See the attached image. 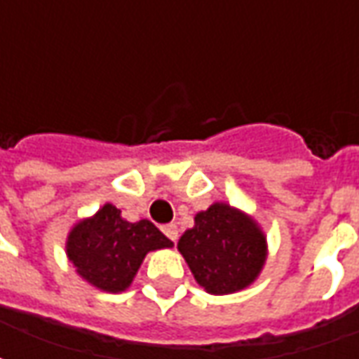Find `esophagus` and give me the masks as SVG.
Wrapping results in <instances>:
<instances>
[{"mask_svg": "<svg viewBox=\"0 0 359 359\" xmlns=\"http://www.w3.org/2000/svg\"><path fill=\"white\" fill-rule=\"evenodd\" d=\"M161 231H163L165 236H167L169 241L177 242V238H179V229H177V225H172V223L161 226Z\"/></svg>", "mask_w": 359, "mask_h": 359, "instance_id": "34e87169", "label": "esophagus"}]
</instances>
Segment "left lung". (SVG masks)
Wrapping results in <instances>:
<instances>
[{
    "label": "left lung",
    "instance_id": "obj_1",
    "mask_svg": "<svg viewBox=\"0 0 359 359\" xmlns=\"http://www.w3.org/2000/svg\"><path fill=\"white\" fill-rule=\"evenodd\" d=\"M177 248L196 283L205 292L223 296L248 288L267 262V236L246 211L226 202L196 213Z\"/></svg>",
    "mask_w": 359,
    "mask_h": 359
}]
</instances>
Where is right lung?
Segmentation results:
<instances>
[{"mask_svg":"<svg viewBox=\"0 0 359 359\" xmlns=\"http://www.w3.org/2000/svg\"><path fill=\"white\" fill-rule=\"evenodd\" d=\"M172 242L151 221L130 223L113 203H103L92 217L81 219L67 234L65 252L88 285L109 294L133 285L144 257Z\"/></svg>","mask_w":359,"mask_h":359,"instance_id":"1","label":"right lung"}]
</instances>
